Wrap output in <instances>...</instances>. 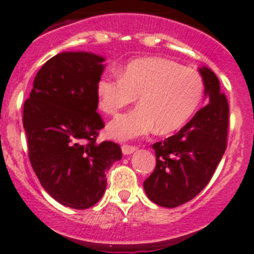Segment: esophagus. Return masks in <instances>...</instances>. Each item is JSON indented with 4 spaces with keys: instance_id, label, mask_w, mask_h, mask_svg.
I'll return each mask as SVG.
<instances>
[{
    "instance_id": "1",
    "label": "esophagus",
    "mask_w": 254,
    "mask_h": 254,
    "mask_svg": "<svg viewBox=\"0 0 254 254\" xmlns=\"http://www.w3.org/2000/svg\"><path fill=\"white\" fill-rule=\"evenodd\" d=\"M136 151H137L136 146H129V145H123L122 146L123 155H131V153L136 152Z\"/></svg>"
}]
</instances>
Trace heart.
<instances>
[{
  "label": "heart",
  "mask_w": 254,
  "mask_h": 254,
  "mask_svg": "<svg viewBox=\"0 0 254 254\" xmlns=\"http://www.w3.org/2000/svg\"><path fill=\"white\" fill-rule=\"evenodd\" d=\"M204 93L196 71L162 58H141L126 65L121 76L102 75L97 81L99 108L115 116L139 97V106L112 121L111 138H138L155 129L170 133L181 128L199 107Z\"/></svg>",
  "instance_id": "b5f03b06"
}]
</instances>
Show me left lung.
Masks as SVG:
<instances>
[{
    "label": "left lung",
    "instance_id": "1",
    "mask_svg": "<svg viewBox=\"0 0 254 254\" xmlns=\"http://www.w3.org/2000/svg\"><path fill=\"white\" fill-rule=\"evenodd\" d=\"M208 104L174 136L153 143L156 167L143 183L151 201L176 208L208 185L227 148L229 106L211 69L199 68Z\"/></svg>",
    "mask_w": 254,
    "mask_h": 254
}]
</instances>
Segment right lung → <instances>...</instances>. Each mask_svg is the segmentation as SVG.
Listing matches in <instances>:
<instances>
[{
	"instance_id": "add662e5",
	"label": "right lung",
	"mask_w": 254,
	"mask_h": 254,
	"mask_svg": "<svg viewBox=\"0 0 254 254\" xmlns=\"http://www.w3.org/2000/svg\"><path fill=\"white\" fill-rule=\"evenodd\" d=\"M104 58L64 51L41 66L24 104L29 159L53 199L73 209L97 204L107 188L106 173L122 159L115 142L97 143L104 127L97 113V81Z\"/></svg>"
}]
</instances>
